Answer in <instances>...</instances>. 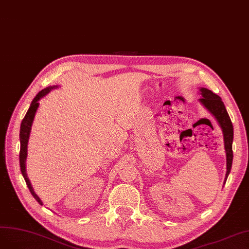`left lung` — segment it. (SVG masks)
<instances>
[{
	"instance_id": "1",
	"label": "left lung",
	"mask_w": 249,
	"mask_h": 249,
	"mask_svg": "<svg viewBox=\"0 0 249 249\" xmlns=\"http://www.w3.org/2000/svg\"><path fill=\"white\" fill-rule=\"evenodd\" d=\"M198 91L199 94L202 95V97L198 99V101L202 103V106L215 118L222 130L224 150H226L227 155V173L226 178H224V183H226L232 163L231 145L232 140H234V128H232V124L227 111V108L224 107V104L219 96L213 93L211 90L207 89V88H199Z\"/></svg>"
}]
</instances>
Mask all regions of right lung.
Listing matches in <instances>:
<instances>
[{
  "label": "right lung",
  "instance_id": "1",
  "mask_svg": "<svg viewBox=\"0 0 249 249\" xmlns=\"http://www.w3.org/2000/svg\"><path fill=\"white\" fill-rule=\"evenodd\" d=\"M54 88H58V86H51L47 87L45 89L40 91L36 97L32 101L31 106L27 111V114L23 118L22 122L20 124V131H19V141H20V152H19V164H20V172L22 174V177L25 179L28 188L30 190V192L35 197V199L40 205H43L42 200L40 199V197L35 194V191L32 187V184L29 180V177L27 175V170H26V161H27V156H28V142H29V139H30V134H31V129H32V125H33V121L34 118L36 115V111L39 107V100L43 98L44 96H46L49 94L53 89Z\"/></svg>",
  "mask_w": 249,
  "mask_h": 249
}]
</instances>
